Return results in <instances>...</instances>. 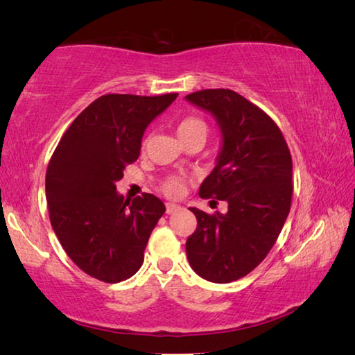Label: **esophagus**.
<instances>
[{
	"label": "esophagus",
	"mask_w": 355,
	"mask_h": 355,
	"mask_svg": "<svg viewBox=\"0 0 355 355\" xmlns=\"http://www.w3.org/2000/svg\"><path fill=\"white\" fill-rule=\"evenodd\" d=\"M177 209H180V205H175V203H171V202L166 203V213H167V214L175 213Z\"/></svg>",
	"instance_id": "esophagus-1"
}]
</instances>
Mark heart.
Listing matches in <instances>:
<instances>
[{
  "instance_id": "heart-1",
  "label": "heart",
  "mask_w": 355,
  "mask_h": 355,
  "mask_svg": "<svg viewBox=\"0 0 355 355\" xmlns=\"http://www.w3.org/2000/svg\"><path fill=\"white\" fill-rule=\"evenodd\" d=\"M178 139L183 142H188L191 139H200L205 142L207 137L209 135V125L203 117L200 116H184L175 127ZM147 146V141H142V148ZM184 189V183L183 180L178 175H171L167 177L163 183H161V191L164 192L167 197H180L183 194Z\"/></svg>"
}]
</instances>
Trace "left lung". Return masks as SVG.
<instances>
[{
	"mask_svg": "<svg viewBox=\"0 0 355 355\" xmlns=\"http://www.w3.org/2000/svg\"><path fill=\"white\" fill-rule=\"evenodd\" d=\"M186 98L211 112L224 136L199 196L228 203L227 214L189 208L197 228L186 255L200 277L230 284L254 271L284 228L293 197L291 153L277 123L238 92L203 89Z\"/></svg>",
	"mask_w": 355,
	"mask_h": 355,
	"instance_id": "obj_1",
	"label": "left lung"
}]
</instances>
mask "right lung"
<instances>
[{
	"mask_svg": "<svg viewBox=\"0 0 355 355\" xmlns=\"http://www.w3.org/2000/svg\"><path fill=\"white\" fill-rule=\"evenodd\" d=\"M177 95H101L51 155L45 177L51 227L70 260L94 279L119 284L142 266L164 203L148 192L125 200L116 183L139 156L147 125Z\"/></svg>",
	"mask_w": 355,
	"mask_h": 355,
	"instance_id": "1",
	"label": "right lung"
}]
</instances>
